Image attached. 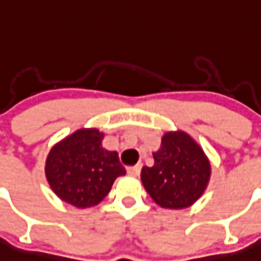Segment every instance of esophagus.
<instances>
[{"instance_id":"34e87169","label":"esophagus","mask_w":261,"mask_h":261,"mask_svg":"<svg viewBox=\"0 0 261 261\" xmlns=\"http://www.w3.org/2000/svg\"><path fill=\"white\" fill-rule=\"evenodd\" d=\"M140 169H142V164H137V165H134V167H128L127 173L130 174V176H133V177H137V176H139Z\"/></svg>"}]
</instances>
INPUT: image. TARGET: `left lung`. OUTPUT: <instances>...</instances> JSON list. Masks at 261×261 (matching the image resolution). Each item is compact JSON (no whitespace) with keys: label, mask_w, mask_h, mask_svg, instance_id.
I'll list each match as a JSON object with an SVG mask.
<instances>
[{"label":"left lung","mask_w":261,"mask_h":261,"mask_svg":"<svg viewBox=\"0 0 261 261\" xmlns=\"http://www.w3.org/2000/svg\"><path fill=\"white\" fill-rule=\"evenodd\" d=\"M155 164L143 167L140 178L151 198L164 209H185L205 192L210 163L202 148L184 131H171L152 153Z\"/></svg>","instance_id":"obj_1"}]
</instances>
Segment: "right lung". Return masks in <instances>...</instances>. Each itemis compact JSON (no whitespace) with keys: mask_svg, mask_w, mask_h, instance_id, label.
<instances>
[{"mask_svg":"<svg viewBox=\"0 0 261 261\" xmlns=\"http://www.w3.org/2000/svg\"><path fill=\"white\" fill-rule=\"evenodd\" d=\"M102 139L97 128H81L52 147L46 177L59 198L90 207L108 196L115 178L126 174L118 152L102 148Z\"/></svg>","mask_w":261,"mask_h":261,"instance_id":"right-lung-1","label":"right lung"}]
</instances>
